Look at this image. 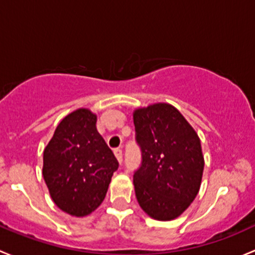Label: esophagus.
<instances>
[{
  "label": "esophagus",
  "instance_id": "1",
  "mask_svg": "<svg viewBox=\"0 0 255 255\" xmlns=\"http://www.w3.org/2000/svg\"><path fill=\"white\" fill-rule=\"evenodd\" d=\"M114 154H115V157H117L118 161L122 163V162H123V149L118 147V148L114 149Z\"/></svg>",
  "mask_w": 255,
  "mask_h": 255
}]
</instances>
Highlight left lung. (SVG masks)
<instances>
[{
    "label": "left lung",
    "mask_w": 255,
    "mask_h": 255,
    "mask_svg": "<svg viewBox=\"0 0 255 255\" xmlns=\"http://www.w3.org/2000/svg\"><path fill=\"white\" fill-rule=\"evenodd\" d=\"M141 164L133 172L138 204L152 219L169 221L188 209L200 189V138L174 107L158 103L133 113Z\"/></svg>",
    "instance_id": "obj_1"
}]
</instances>
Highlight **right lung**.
<instances>
[{
	"label": "right lung",
	"instance_id": "right-lung-1",
	"mask_svg": "<svg viewBox=\"0 0 255 255\" xmlns=\"http://www.w3.org/2000/svg\"><path fill=\"white\" fill-rule=\"evenodd\" d=\"M97 117L77 109L57 125L44 149L43 175L57 207L82 217L106 198L119 162L96 128Z\"/></svg>",
	"mask_w": 255,
	"mask_h": 255
}]
</instances>
